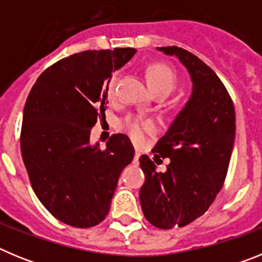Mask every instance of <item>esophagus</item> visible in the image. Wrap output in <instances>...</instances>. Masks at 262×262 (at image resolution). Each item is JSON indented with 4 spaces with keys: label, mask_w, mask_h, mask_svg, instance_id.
Listing matches in <instances>:
<instances>
[{
    "label": "esophagus",
    "mask_w": 262,
    "mask_h": 262,
    "mask_svg": "<svg viewBox=\"0 0 262 262\" xmlns=\"http://www.w3.org/2000/svg\"><path fill=\"white\" fill-rule=\"evenodd\" d=\"M139 157H140V154H139V151H135V155H134V160H135V161H138Z\"/></svg>",
    "instance_id": "1"
}]
</instances>
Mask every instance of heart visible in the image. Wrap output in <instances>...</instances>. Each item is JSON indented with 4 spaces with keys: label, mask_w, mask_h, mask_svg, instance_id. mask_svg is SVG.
<instances>
[{
    "label": "heart",
    "mask_w": 262,
    "mask_h": 262,
    "mask_svg": "<svg viewBox=\"0 0 262 262\" xmlns=\"http://www.w3.org/2000/svg\"><path fill=\"white\" fill-rule=\"evenodd\" d=\"M147 82L152 92L164 90L169 94L174 90L177 85V75L170 67L165 64H154L147 71ZM117 80L113 78L107 84V96L113 98L115 96ZM124 129L135 142H142L149 133L156 129V123L151 119H144L142 117H128L124 120Z\"/></svg>",
    "instance_id": "b5f03b06"
}]
</instances>
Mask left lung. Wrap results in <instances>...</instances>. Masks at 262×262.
<instances>
[{"instance_id":"obj_1","label":"left lung","mask_w":262,"mask_h":262,"mask_svg":"<svg viewBox=\"0 0 262 262\" xmlns=\"http://www.w3.org/2000/svg\"><path fill=\"white\" fill-rule=\"evenodd\" d=\"M157 51L177 57L193 84L187 102L154 149L170 160L165 172H157L147 155L139 159L145 174L139 194L144 216L169 230L205 214L221 191L235 143L236 119L232 99L210 67L182 48Z\"/></svg>"}]
</instances>
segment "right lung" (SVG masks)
<instances>
[{"label": "right lung", "instance_id": "right-lung-1", "mask_svg": "<svg viewBox=\"0 0 262 262\" xmlns=\"http://www.w3.org/2000/svg\"><path fill=\"white\" fill-rule=\"evenodd\" d=\"M136 50L85 51L55 62L39 76L23 110L20 152L41 205L62 223L88 228L110 210L119 176L133 161L124 134L105 149L90 129L105 115L107 84Z\"/></svg>", "mask_w": 262, "mask_h": 262}]
</instances>
